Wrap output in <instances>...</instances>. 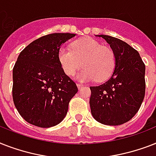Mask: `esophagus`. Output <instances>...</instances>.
<instances>
[{
	"mask_svg": "<svg viewBox=\"0 0 156 156\" xmlns=\"http://www.w3.org/2000/svg\"><path fill=\"white\" fill-rule=\"evenodd\" d=\"M77 87H78V89H81V88L84 87V85H83V84H80V83H78V84H77Z\"/></svg>",
	"mask_w": 156,
	"mask_h": 156,
	"instance_id": "34e87169",
	"label": "esophagus"
}]
</instances>
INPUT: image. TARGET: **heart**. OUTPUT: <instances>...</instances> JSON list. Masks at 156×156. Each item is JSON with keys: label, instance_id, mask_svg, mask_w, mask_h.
Returning <instances> with one entry per match:
<instances>
[{"label": "heart", "instance_id": "obj_1", "mask_svg": "<svg viewBox=\"0 0 156 156\" xmlns=\"http://www.w3.org/2000/svg\"><path fill=\"white\" fill-rule=\"evenodd\" d=\"M59 61L67 75L72 76L83 66L78 78L83 81L104 82L110 77L115 66L112 50L91 38H83L72 44V50L62 48L58 52Z\"/></svg>", "mask_w": 156, "mask_h": 156}]
</instances>
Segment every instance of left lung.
Segmentation results:
<instances>
[{"label":"left lung","mask_w":156,"mask_h":156,"mask_svg":"<svg viewBox=\"0 0 156 156\" xmlns=\"http://www.w3.org/2000/svg\"><path fill=\"white\" fill-rule=\"evenodd\" d=\"M102 37L115 56L111 78L97 87H90V111L93 117L107 126H118L134 116L145 96V65L137 50L117 38Z\"/></svg>","instance_id":"obj_1"}]
</instances>
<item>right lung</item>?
I'll list each match as a JSON object with an SVG mask.
<instances>
[{
	"mask_svg": "<svg viewBox=\"0 0 156 156\" xmlns=\"http://www.w3.org/2000/svg\"><path fill=\"white\" fill-rule=\"evenodd\" d=\"M75 34L53 33L39 38L20 52L13 69V100L28 123L49 128L61 123L78 87L59 61L61 45Z\"/></svg>",
	"mask_w": 156,
	"mask_h": 156,
	"instance_id": "add662e5",
	"label": "right lung"
}]
</instances>
